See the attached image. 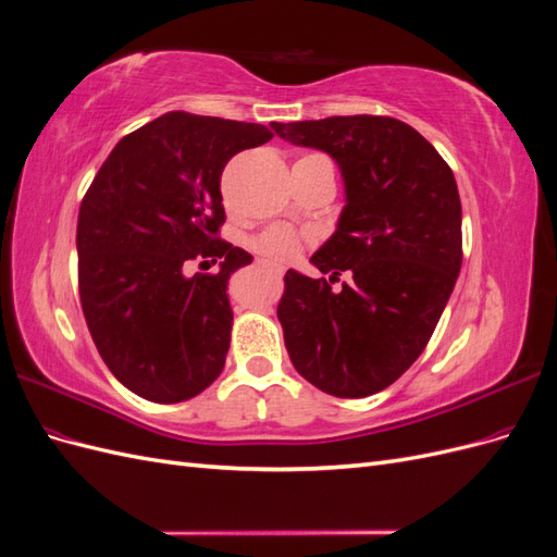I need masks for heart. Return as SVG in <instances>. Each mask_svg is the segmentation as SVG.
Instances as JSON below:
<instances>
[{"label":"heart","instance_id":"1","mask_svg":"<svg viewBox=\"0 0 557 557\" xmlns=\"http://www.w3.org/2000/svg\"><path fill=\"white\" fill-rule=\"evenodd\" d=\"M252 248H256L267 260L283 264L297 256L299 237L288 227H269L256 242H252Z\"/></svg>","mask_w":557,"mask_h":557}]
</instances>
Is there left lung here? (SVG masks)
Returning a JSON list of instances; mask_svg holds the SVG:
<instances>
[{"label":"left lung","mask_w":557,"mask_h":557,"mask_svg":"<svg viewBox=\"0 0 557 557\" xmlns=\"http://www.w3.org/2000/svg\"><path fill=\"white\" fill-rule=\"evenodd\" d=\"M293 146L327 153L342 172L344 209L311 264L288 269L278 305L297 372L334 397H367L418 360L462 264L458 183L436 148L387 115L272 123ZM346 271L351 281L331 288Z\"/></svg>","instance_id":"left-lung-1"}]
</instances>
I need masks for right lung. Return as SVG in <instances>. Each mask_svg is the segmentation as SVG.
Returning a JSON list of instances; mask_svg holds the SVG:
<instances>
[{
	"label": "right lung",
	"instance_id": "add662e5",
	"mask_svg": "<svg viewBox=\"0 0 557 557\" xmlns=\"http://www.w3.org/2000/svg\"><path fill=\"white\" fill-rule=\"evenodd\" d=\"M274 134L258 123L170 111L127 134L83 197L78 290L99 356L127 391L185 401L218 379L232 330L227 281L250 252L215 237L221 174L239 150ZM221 257L215 275L182 272Z\"/></svg>",
	"mask_w": 557,
	"mask_h": 557
}]
</instances>
